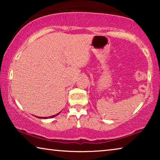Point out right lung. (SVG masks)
<instances>
[{
    "mask_svg": "<svg viewBox=\"0 0 160 160\" xmlns=\"http://www.w3.org/2000/svg\"><path fill=\"white\" fill-rule=\"evenodd\" d=\"M61 113V112H59V113H56V114H55V115H53V116H49V117H38V116H36V117H38L39 118H44V119H46V118H53V117H55V116H58L59 113Z\"/></svg>",
    "mask_w": 160,
    "mask_h": 160,
    "instance_id": "right-lung-1",
    "label": "right lung"
}]
</instances>
